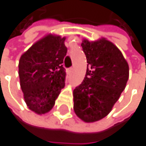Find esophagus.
Listing matches in <instances>:
<instances>
[{"label": "esophagus", "mask_w": 146, "mask_h": 146, "mask_svg": "<svg viewBox=\"0 0 146 146\" xmlns=\"http://www.w3.org/2000/svg\"><path fill=\"white\" fill-rule=\"evenodd\" d=\"M68 72H69V73H71V72H73V68H68Z\"/></svg>", "instance_id": "1"}]
</instances>
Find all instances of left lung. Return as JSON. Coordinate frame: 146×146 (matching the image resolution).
Masks as SVG:
<instances>
[{
  "mask_svg": "<svg viewBox=\"0 0 146 146\" xmlns=\"http://www.w3.org/2000/svg\"><path fill=\"white\" fill-rule=\"evenodd\" d=\"M87 59L82 84L73 90V110L86 123L109 114L126 87L129 68L119 49L106 39L81 44Z\"/></svg>",
  "mask_w": 146,
  "mask_h": 146,
  "instance_id": "8db88e82",
  "label": "left lung"
}]
</instances>
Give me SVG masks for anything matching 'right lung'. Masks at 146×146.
Segmentation results:
<instances>
[{
  "mask_svg": "<svg viewBox=\"0 0 146 146\" xmlns=\"http://www.w3.org/2000/svg\"><path fill=\"white\" fill-rule=\"evenodd\" d=\"M65 37L48 35L33 44L19 60L20 86L28 107L37 114L50 111L62 89L66 72Z\"/></svg>",
  "mask_w": 146,
  "mask_h": 146,
  "instance_id": "right-lung-1",
  "label": "right lung"
}]
</instances>
